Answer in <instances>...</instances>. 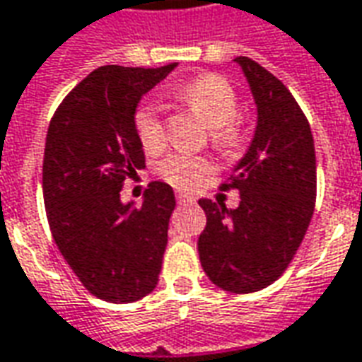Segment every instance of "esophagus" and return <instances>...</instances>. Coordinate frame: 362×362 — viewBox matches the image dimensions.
<instances>
[{"mask_svg": "<svg viewBox=\"0 0 362 362\" xmlns=\"http://www.w3.org/2000/svg\"><path fill=\"white\" fill-rule=\"evenodd\" d=\"M176 202H178L180 206H186V204H194V198L188 196V194H184V192H176Z\"/></svg>", "mask_w": 362, "mask_h": 362, "instance_id": "1", "label": "esophagus"}]
</instances>
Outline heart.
I'll use <instances>...</instances> for the list:
<instances>
[{"instance_id": "obj_1", "label": "heart", "mask_w": 362, "mask_h": 362, "mask_svg": "<svg viewBox=\"0 0 362 362\" xmlns=\"http://www.w3.org/2000/svg\"><path fill=\"white\" fill-rule=\"evenodd\" d=\"M172 97L196 110L206 120V124L210 127L212 146L218 152L230 156L242 148L245 132L242 120L238 119L240 100L235 88L226 78L212 73L202 75L174 88ZM134 130L146 152H156L162 148V144L166 142V127L160 107L156 103H140L139 109L134 110ZM156 170L172 186L194 188L212 172V164L202 156L170 154L158 164Z\"/></svg>"}]
</instances>
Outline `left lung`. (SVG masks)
Returning <instances> with one entry per match:
<instances>
[{"label": "left lung", "instance_id": "obj_1", "mask_svg": "<svg viewBox=\"0 0 362 362\" xmlns=\"http://www.w3.org/2000/svg\"><path fill=\"white\" fill-rule=\"evenodd\" d=\"M242 65L257 105L252 146L220 190L240 192V206L200 200L206 228L198 238L210 281L253 293L279 279L303 242L315 210L317 160L309 120L289 88L250 57Z\"/></svg>", "mask_w": 362, "mask_h": 362}]
</instances>
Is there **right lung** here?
<instances>
[{"label":"right lung","mask_w":362,"mask_h":362,"mask_svg":"<svg viewBox=\"0 0 362 362\" xmlns=\"http://www.w3.org/2000/svg\"><path fill=\"white\" fill-rule=\"evenodd\" d=\"M174 67L95 69L61 100L47 129L49 230L83 287L109 303L139 301L160 277L174 192L150 182L142 206L132 208L120 202V190L144 168L136 105Z\"/></svg>","instance_id":"1"}]
</instances>
